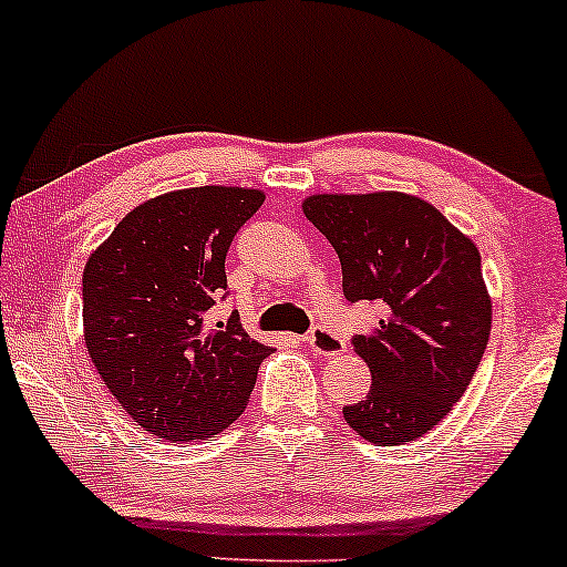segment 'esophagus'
Listing matches in <instances>:
<instances>
[{
  "mask_svg": "<svg viewBox=\"0 0 567 567\" xmlns=\"http://www.w3.org/2000/svg\"><path fill=\"white\" fill-rule=\"evenodd\" d=\"M301 340H305V343L312 348L317 355H322V359H336V355L343 353V348H346L343 340H338L330 330H322V328L307 332Z\"/></svg>",
  "mask_w": 567,
  "mask_h": 567,
  "instance_id": "1",
  "label": "esophagus"
}]
</instances>
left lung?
<instances>
[{
    "instance_id": "left-lung-1",
    "label": "left lung",
    "mask_w": 567,
    "mask_h": 567,
    "mask_svg": "<svg viewBox=\"0 0 567 567\" xmlns=\"http://www.w3.org/2000/svg\"><path fill=\"white\" fill-rule=\"evenodd\" d=\"M301 212L336 247L346 299L384 307L377 328L353 340L371 390L343 408L346 423L377 446L425 436L467 390L491 338L477 245L400 190L315 193Z\"/></svg>"
}]
</instances>
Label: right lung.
Returning a JSON list of instances; mask_svg holds the SVG:
<instances>
[{"mask_svg":"<svg viewBox=\"0 0 567 567\" xmlns=\"http://www.w3.org/2000/svg\"><path fill=\"white\" fill-rule=\"evenodd\" d=\"M266 193L200 185L123 216L82 274L84 346L131 421L157 441H206L245 413L268 346L231 317L208 328L224 260Z\"/></svg>","mask_w":567,"mask_h":567,"instance_id":"obj_1","label":"right lung"}]
</instances>
